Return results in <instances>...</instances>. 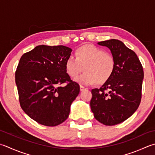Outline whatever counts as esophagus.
Segmentation results:
<instances>
[{
  "instance_id": "1",
  "label": "esophagus",
  "mask_w": 155,
  "mask_h": 155,
  "mask_svg": "<svg viewBox=\"0 0 155 155\" xmlns=\"http://www.w3.org/2000/svg\"><path fill=\"white\" fill-rule=\"evenodd\" d=\"M87 89L84 87H83V86H82V85H81L80 86V91H83L84 90H86Z\"/></svg>"
}]
</instances>
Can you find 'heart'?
<instances>
[{
	"instance_id": "heart-1",
	"label": "heart",
	"mask_w": 155,
	"mask_h": 155,
	"mask_svg": "<svg viewBox=\"0 0 155 155\" xmlns=\"http://www.w3.org/2000/svg\"><path fill=\"white\" fill-rule=\"evenodd\" d=\"M75 58L71 56L65 62L66 73L72 78L84 73L77 81L84 85L95 83L102 84L111 77L116 68V60L111 54L93 45H83L76 50Z\"/></svg>"
}]
</instances>
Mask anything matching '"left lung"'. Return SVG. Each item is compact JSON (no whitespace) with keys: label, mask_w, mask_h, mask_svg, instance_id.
Segmentation results:
<instances>
[{"label":"left lung","mask_w":155,"mask_h":155,"mask_svg":"<svg viewBox=\"0 0 155 155\" xmlns=\"http://www.w3.org/2000/svg\"><path fill=\"white\" fill-rule=\"evenodd\" d=\"M98 44L111 50L116 60V68L102 87L92 89L91 109L99 122L114 126L128 119L140 105L143 68L136 53L122 41L112 39Z\"/></svg>","instance_id":"8db88e82"}]
</instances>
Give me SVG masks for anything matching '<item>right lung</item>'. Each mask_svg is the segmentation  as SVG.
I'll return each instance as SVG.
<instances>
[{"label": "right lung", "mask_w": 155, "mask_h": 155, "mask_svg": "<svg viewBox=\"0 0 155 155\" xmlns=\"http://www.w3.org/2000/svg\"><path fill=\"white\" fill-rule=\"evenodd\" d=\"M72 50L64 45H41L21 56L15 72L20 105L36 122L56 126L67 119L80 92L65 69ZM66 83L65 87L60 86Z\"/></svg>", "instance_id": "obj_1"}]
</instances>
